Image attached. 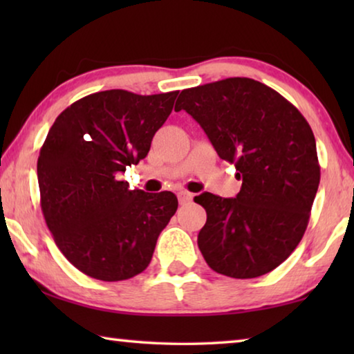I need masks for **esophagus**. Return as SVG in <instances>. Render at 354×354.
<instances>
[{
  "label": "esophagus",
  "mask_w": 354,
  "mask_h": 354,
  "mask_svg": "<svg viewBox=\"0 0 354 354\" xmlns=\"http://www.w3.org/2000/svg\"><path fill=\"white\" fill-rule=\"evenodd\" d=\"M178 200L181 205H185V203H190L192 200H194V195L189 194V192H178Z\"/></svg>",
  "instance_id": "esophagus-1"
}]
</instances>
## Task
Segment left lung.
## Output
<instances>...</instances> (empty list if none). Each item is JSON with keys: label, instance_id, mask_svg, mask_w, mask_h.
Returning a JSON list of instances; mask_svg holds the SVG:
<instances>
[{"label": "left lung", "instance_id": "obj_1", "mask_svg": "<svg viewBox=\"0 0 354 354\" xmlns=\"http://www.w3.org/2000/svg\"><path fill=\"white\" fill-rule=\"evenodd\" d=\"M181 109L200 123L242 179L236 198L207 192L195 196L207 214L198 234L203 257L230 278L274 270L303 239L320 183L306 118L283 95L250 77L185 88L175 106Z\"/></svg>", "mask_w": 354, "mask_h": 354}]
</instances>
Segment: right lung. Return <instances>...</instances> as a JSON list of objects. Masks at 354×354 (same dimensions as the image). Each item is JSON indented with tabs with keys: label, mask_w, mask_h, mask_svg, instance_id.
Masks as SVG:
<instances>
[{
	"label": "right lung",
	"mask_w": 354,
	"mask_h": 354,
	"mask_svg": "<svg viewBox=\"0 0 354 354\" xmlns=\"http://www.w3.org/2000/svg\"><path fill=\"white\" fill-rule=\"evenodd\" d=\"M178 93L113 88L87 95L61 112L40 148L46 226L62 254L87 277L123 281L142 273L176 212L175 194L129 190L118 173L148 154Z\"/></svg>",
	"instance_id": "1"
}]
</instances>
